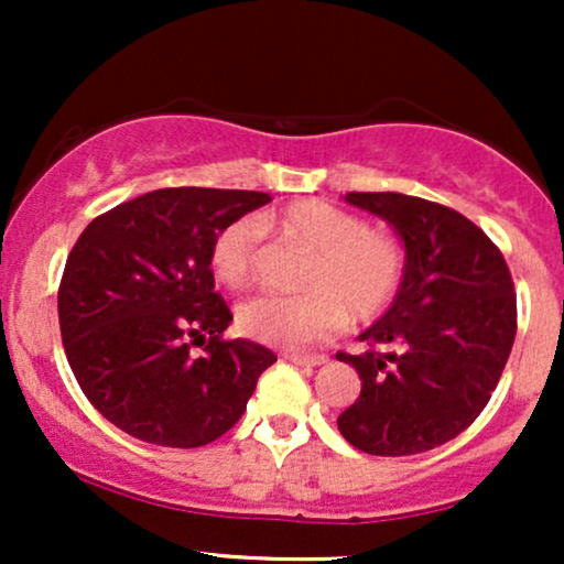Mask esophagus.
<instances>
[{
    "label": "esophagus",
    "mask_w": 564,
    "mask_h": 564,
    "mask_svg": "<svg viewBox=\"0 0 564 564\" xmlns=\"http://www.w3.org/2000/svg\"><path fill=\"white\" fill-rule=\"evenodd\" d=\"M283 358L289 360V364H294V366H323L326 364V355H310V352H283Z\"/></svg>",
    "instance_id": "1"
}]
</instances>
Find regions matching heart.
<instances>
[{"mask_svg":"<svg viewBox=\"0 0 564 564\" xmlns=\"http://www.w3.org/2000/svg\"><path fill=\"white\" fill-rule=\"evenodd\" d=\"M262 230L313 251L296 296L264 294L238 310V328L270 347L315 345L347 326L379 318L398 296L405 251L352 212L321 198L289 204L278 215L232 219L209 246L212 273L223 286L243 289L257 273Z\"/></svg>","mask_w":564,"mask_h":564,"instance_id":"heart-1","label":"heart"}]
</instances>
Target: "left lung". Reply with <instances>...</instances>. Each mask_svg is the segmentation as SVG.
I'll list each match as a JSON object with an SVG mask.
<instances>
[{
  "label": "left lung",
  "mask_w": 564,
  "mask_h": 564,
  "mask_svg": "<svg viewBox=\"0 0 564 564\" xmlns=\"http://www.w3.org/2000/svg\"><path fill=\"white\" fill-rule=\"evenodd\" d=\"M398 230L405 275L392 307L360 334L358 400L336 419L341 437L371 456L437 448L488 405L517 334L507 260L471 219L403 193H347Z\"/></svg>",
  "instance_id": "left-lung-1"
}]
</instances>
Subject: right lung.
<instances>
[{
  "label": "right lung",
  "instance_id": "right-lung-1",
  "mask_svg": "<svg viewBox=\"0 0 564 564\" xmlns=\"http://www.w3.org/2000/svg\"><path fill=\"white\" fill-rule=\"evenodd\" d=\"M268 200L161 187L95 217L74 243L57 289L63 347L89 403L127 435L166 448L212 443L275 364L257 341L223 339L232 315L209 264L217 232Z\"/></svg>",
  "mask_w": 564,
  "mask_h": 564
}]
</instances>
